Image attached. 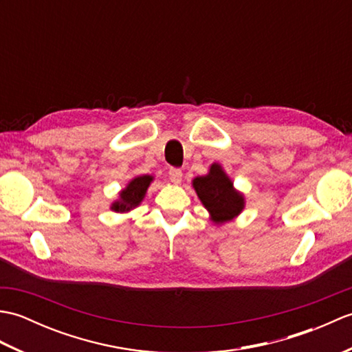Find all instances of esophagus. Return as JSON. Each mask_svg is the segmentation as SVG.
I'll use <instances>...</instances> for the list:
<instances>
[{"mask_svg": "<svg viewBox=\"0 0 352 352\" xmlns=\"http://www.w3.org/2000/svg\"><path fill=\"white\" fill-rule=\"evenodd\" d=\"M169 178H170V182L174 183V184L182 183V178H183V172H182V169H178V168H170V169H169Z\"/></svg>", "mask_w": 352, "mask_h": 352, "instance_id": "obj_1", "label": "esophagus"}]
</instances>
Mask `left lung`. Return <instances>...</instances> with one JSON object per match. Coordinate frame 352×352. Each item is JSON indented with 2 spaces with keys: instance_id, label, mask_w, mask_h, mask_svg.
<instances>
[{
  "instance_id": "8db88e82",
  "label": "left lung",
  "mask_w": 352,
  "mask_h": 352,
  "mask_svg": "<svg viewBox=\"0 0 352 352\" xmlns=\"http://www.w3.org/2000/svg\"><path fill=\"white\" fill-rule=\"evenodd\" d=\"M193 188L216 223L233 219L242 212L243 197L233 189V183L219 164H212L207 175L197 177Z\"/></svg>"
}]
</instances>
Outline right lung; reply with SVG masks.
<instances>
[{
    "label": "right lung",
    "mask_w": 352,
    "mask_h": 352,
    "mask_svg": "<svg viewBox=\"0 0 352 352\" xmlns=\"http://www.w3.org/2000/svg\"><path fill=\"white\" fill-rule=\"evenodd\" d=\"M151 182V175H140L134 178V180H131L130 184L126 186V189L121 192V199L116 201V203L111 206V208H113L115 212H126L130 210V208L139 206L140 201L144 199L145 192Z\"/></svg>",
    "instance_id": "obj_1"
}]
</instances>
